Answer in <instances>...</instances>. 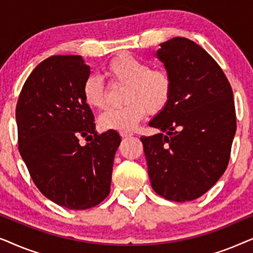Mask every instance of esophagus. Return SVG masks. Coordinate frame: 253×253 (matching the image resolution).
<instances>
[{"mask_svg":"<svg viewBox=\"0 0 253 253\" xmlns=\"http://www.w3.org/2000/svg\"><path fill=\"white\" fill-rule=\"evenodd\" d=\"M120 134H121V137H123V138H127V137H131V136H132L133 133L129 132V131H120Z\"/></svg>","mask_w":253,"mask_h":253,"instance_id":"34e87169","label":"esophagus"}]
</instances>
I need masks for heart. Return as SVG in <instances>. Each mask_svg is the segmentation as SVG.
I'll return each mask as SVG.
<instances>
[{"mask_svg": "<svg viewBox=\"0 0 253 253\" xmlns=\"http://www.w3.org/2000/svg\"><path fill=\"white\" fill-rule=\"evenodd\" d=\"M106 75L114 84L126 85L119 108H109L99 117L102 130H132L150 114H159L168 106L172 93L170 75L129 54H120L106 67ZM83 96L89 107L102 109L107 103V88L101 78L89 76L83 85Z\"/></svg>", "mask_w": 253, "mask_h": 253, "instance_id": "heart-1", "label": "heart"}]
</instances>
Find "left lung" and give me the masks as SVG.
Listing matches in <instances>:
<instances>
[{
    "instance_id": "obj_1",
    "label": "left lung",
    "mask_w": 253,
    "mask_h": 253,
    "mask_svg": "<svg viewBox=\"0 0 253 253\" xmlns=\"http://www.w3.org/2000/svg\"><path fill=\"white\" fill-rule=\"evenodd\" d=\"M160 46L157 55L170 75L171 98L150 122L161 133L140 140L154 191L190 202L227 169L236 132L234 94L222 69L199 44L176 37Z\"/></svg>"
}]
</instances>
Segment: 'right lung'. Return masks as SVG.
I'll return each instance as SVG.
<instances>
[{
  "instance_id": "right-lung-1",
  "label": "right lung",
  "mask_w": 253,
  "mask_h": 253,
  "mask_svg": "<svg viewBox=\"0 0 253 253\" xmlns=\"http://www.w3.org/2000/svg\"><path fill=\"white\" fill-rule=\"evenodd\" d=\"M91 69L78 55H54L26 79L16 107L18 150L34 184L69 210L96 206L110 192L115 130L99 134L83 96ZM84 136L90 141L79 144Z\"/></svg>"
}]
</instances>
